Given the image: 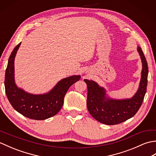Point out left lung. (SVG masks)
<instances>
[{
    "instance_id": "1",
    "label": "left lung",
    "mask_w": 156,
    "mask_h": 156,
    "mask_svg": "<svg viewBox=\"0 0 156 156\" xmlns=\"http://www.w3.org/2000/svg\"><path fill=\"white\" fill-rule=\"evenodd\" d=\"M142 62L141 78L136 93L131 98L117 99L107 97L104 88L99 87L93 80L85 79L87 84V108L96 120L105 125H113L133 117L144 101L147 85L148 66L142 49L137 48Z\"/></svg>"
}]
</instances>
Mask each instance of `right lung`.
I'll return each mask as SVG.
<instances>
[{
  "label": "right lung",
  "mask_w": 156,
  "mask_h": 156,
  "mask_svg": "<svg viewBox=\"0 0 156 156\" xmlns=\"http://www.w3.org/2000/svg\"><path fill=\"white\" fill-rule=\"evenodd\" d=\"M21 43L13 49L6 69L5 92L12 107L25 117L35 120H45L56 115L64 105L69 88L80 79L74 75L59 81L54 88L44 94H33L16 87L15 82V58Z\"/></svg>",
  "instance_id": "right-lung-1"
}]
</instances>
